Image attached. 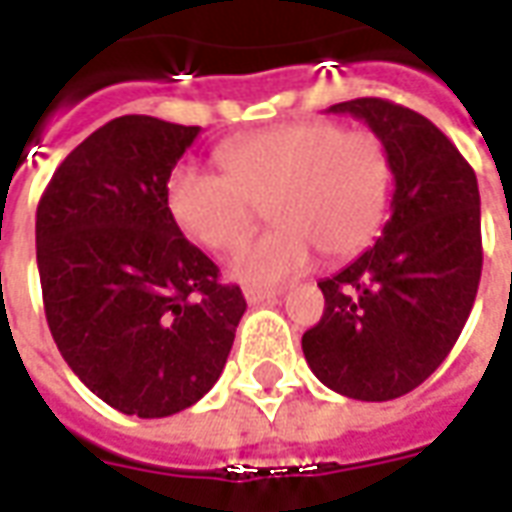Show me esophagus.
Wrapping results in <instances>:
<instances>
[{
  "label": "esophagus",
  "instance_id": "1",
  "mask_svg": "<svg viewBox=\"0 0 512 512\" xmlns=\"http://www.w3.org/2000/svg\"><path fill=\"white\" fill-rule=\"evenodd\" d=\"M282 296V290H274V288H244V299L249 304H263V301H271Z\"/></svg>",
  "mask_w": 512,
  "mask_h": 512
}]
</instances>
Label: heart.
<instances>
[{
  "instance_id": "1",
  "label": "heart",
  "mask_w": 512,
  "mask_h": 512,
  "mask_svg": "<svg viewBox=\"0 0 512 512\" xmlns=\"http://www.w3.org/2000/svg\"><path fill=\"white\" fill-rule=\"evenodd\" d=\"M219 164L224 175L178 164L164 202L172 222L213 252L241 244L266 208L277 224L230 260L241 282L293 277L315 249L329 260L356 255L384 222L392 158L373 131H345L329 120L288 123L227 142Z\"/></svg>"
}]
</instances>
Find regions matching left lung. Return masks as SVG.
Segmentation results:
<instances>
[{"label": "left lung", "instance_id": "1", "mask_svg": "<svg viewBox=\"0 0 512 512\" xmlns=\"http://www.w3.org/2000/svg\"><path fill=\"white\" fill-rule=\"evenodd\" d=\"M329 112L384 139L395 194L376 244L318 282L326 310L301 348L321 384L381 403L417 389L461 337L483 271L480 191L458 147L414 109L356 98Z\"/></svg>", "mask_w": 512, "mask_h": 512}]
</instances>
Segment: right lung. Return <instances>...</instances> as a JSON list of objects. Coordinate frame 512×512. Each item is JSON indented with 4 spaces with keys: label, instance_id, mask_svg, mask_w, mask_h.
<instances>
[{
    "label": "right lung",
    "instance_id": "add662e5",
    "mask_svg": "<svg viewBox=\"0 0 512 512\" xmlns=\"http://www.w3.org/2000/svg\"><path fill=\"white\" fill-rule=\"evenodd\" d=\"M197 136L200 126L115 117L68 153L38 202L51 337L82 384L131 417L194 406L222 376L246 310L164 202Z\"/></svg>",
    "mask_w": 512,
    "mask_h": 512
}]
</instances>
